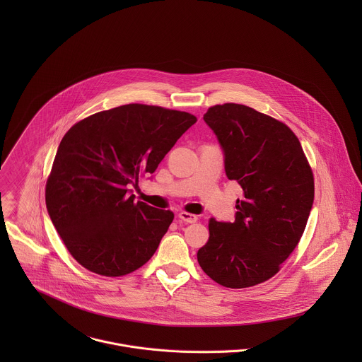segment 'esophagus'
<instances>
[{
	"mask_svg": "<svg viewBox=\"0 0 362 362\" xmlns=\"http://www.w3.org/2000/svg\"><path fill=\"white\" fill-rule=\"evenodd\" d=\"M178 217H180L182 221H185V223H197V221H198V216H195V214H192V213H187V211H181V213L178 214Z\"/></svg>",
	"mask_w": 362,
	"mask_h": 362,
	"instance_id": "34e87169",
	"label": "esophagus"
}]
</instances>
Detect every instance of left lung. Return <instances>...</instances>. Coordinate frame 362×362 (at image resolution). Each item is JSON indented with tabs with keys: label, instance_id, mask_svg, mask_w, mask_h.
<instances>
[{
	"label": "left lung",
	"instance_id": "obj_1",
	"mask_svg": "<svg viewBox=\"0 0 362 362\" xmlns=\"http://www.w3.org/2000/svg\"><path fill=\"white\" fill-rule=\"evenodd\" d=\"M204 119L223 148L228 180L244 192L234 223L209 220L198 262L224 287H252L273 277L298 245L313 204V173L296 134L270 115L226 103L210 107Z\"/></svg>",
	"mask_w": 362,
	"mask_h": 362
}]
</instances>
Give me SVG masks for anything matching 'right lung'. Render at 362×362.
Wrapping results in <instances>:
<instances>
[{
	"label": "right lung",
	"mask_w": 362,
	"mask_h": 362,
	"mask_svg": "<svg viewBox=\"0 0 362 362\" xmlns=\"http://www.w3.org/2000/svg\"><path fill=\"white\" fill-rule=\"evenodd\" d=\"M197 117L148 104L92 114L64 135L46 184L52 224L74 259L107 277L144 266L174 213L128 197L127 185L155 173Z\"/></svg>",
	"instance_id": "right-lung-1"
}]
</instances>
